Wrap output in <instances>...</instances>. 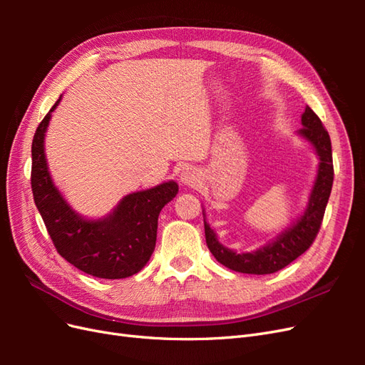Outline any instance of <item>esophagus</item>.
Returning a JSON list of instances; mask_svg holds the SVG:
<instances>
[{"label": "esophagus", "instance_id": "34e87169", "mask_svg": "<svg viewBox=\"0 0 365 365\" xmlns=\"http://www.w3.org/2000/svg\"><path fill=\"white\" fill-rule=\"evenodd\" d=\"M197 172L192 168H187L181 172V182L185 185H195L197 182Z\"/></svg>", "mask_w": 365, "mask_h": 365}]
</instances>
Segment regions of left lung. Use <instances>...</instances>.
<instances>
[{"label": "left lung", "instance_id": "obj_1", "mask_svg": "<svg viewBox=\"0 0 365 365\" xmlns=\"http://www.w3.org/2000/svg\"><path fill=\"white\" fill-rule=\"evenodd\" d=\"M302 125L303 128L298 129V135L311 143L319 158L318 173L304 213L297 219L292 227L282 231L268 245L251 252H236L224 247L204 219L207 247L224 267L244 274L263 275L277 272L288 267L298 256H302L315 240L334 184L332 145H330V137L322 120L309 106H306L302 115Z\"/></svg>", "mask_w": 365, "mask_h": 365}]
</instances>
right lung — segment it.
<instances>
[{
	"instance_id": "obj_1",
	"label": "right lung",
	"mask_w": 365,
	"mask_h": 365,
	"mask_svg": "<svg viewBox=\"0 0 365 365\" xmlns=\"http://www.w3.org/2000/svg\"><path fill=\"white\" fill-rule=\"evenodd\" d=\"M39 123L31 143V192L48 235L61 256L98 279H126L149 262L157 242L161 208L178 193L175 181L126 195L111 213L85 219L53 184L43 140L51 113Z\"/></svg>"
}]
</instances>
